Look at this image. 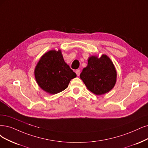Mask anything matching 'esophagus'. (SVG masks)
<instances>
[{"mask_svg": "<svg viewBox=\"0 0 148 148\" xmlns=\"http://www.w3.org/2000/svg\"><path fill=\"white\" fill-rule=\"evenodd\" d=\"M75 73H76V74H77V76H79L80 74V69H77L75 71Z\"/></svg>", "mask_w": 148, "mask_h": 148, "instance_id": "34e87169", "label": "esophagus"}]
</instances>
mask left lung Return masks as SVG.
Masks as SVG:
<instances>
[{"label": "left lung", "mask_w": 148, "mask_h": 148, "mask_svg": "<svg viewBox=\"0 0 148 148\" xmlns=\"http://www.w3.org/2000/svg\"><path fill=\"white\" fill-rule=\"evenodd\" d=\"M80 77L90 91L101 95L113 88L116 83V71L110 59L106 55L100 58L92 56Z\"/></svg>", "instance_id": "1"}]
</instances>
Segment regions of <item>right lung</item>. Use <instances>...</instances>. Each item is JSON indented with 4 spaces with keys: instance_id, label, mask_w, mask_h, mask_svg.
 <instances>
[{
    "instance_id": "obj_1",
    "label": "right lung",
    "mask_w": 148,
    "mask_h": 148,
    "mask_svg": "<svg viewBox=\"0 0 148 148\" xmlns=\"http://www.w3.org/2000/svg\"><path fill=\"white\" fill-rule=\"evenodd\" d=\"M35 76L38 84L50 94H57L67 88L76 74L64 61L61 51H50L38 63Z\"/></svg>"
}]
</instances>
